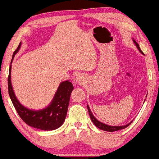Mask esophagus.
Listing matches in <instances>:
<instances>
[{"label":"esophagus","mask_w":159,"mask_h":159,"mask_svg":"<svg viewBox=\"0 0 159 159\" xmlns=\"http://www.w3.org/2000/svg\"><path fill=\"white\" fill-rule=\"evenodd\" d=\"M75 81L79 82V83H82L83 82V79L81 76V75L77 74L76 76H75Z\"/></svg>","instance_id":"34e87169"}]
</instances>
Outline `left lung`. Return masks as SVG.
Returning <instances> with one entry per match:
<instances>
[{"label":"left lung","instance_id":"8db88e82","mask_svg":"<svg viewBox=\"0 0 159 159\" xmlns=\"http://www.w3.org/2000/svg\"><path fill=\"white\" fill-rule=\"evenodd\" d=\"M133 42L135 44L136 48L139 50V52H140L141 54L144 55L142 51L140 49V47H139V44L136 43V41L133 39ZM146 97H147V95H146ZM87 109H88V112H89V116H90V119H91V120L93 122L95 126H97V128H99V129H101V130H103V131H109V132H111V131H118V130H121V129H124L129 126L130 124H131V122L133 121H131V122H129V124H126V125H123V126H110V125H107L106 124H104L102 123V122L99 121V120H97V119L95 118L94 116L92 114L91 110H90V108L87 105Z\"/></svg>","mask_w":159,"mask_h":159}]
</instances>
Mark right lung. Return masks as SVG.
<instances>
[{
	"label": "right lung",
	"mask_w": 159,
	"mask_h": 159,
	"mask_svg": "<svg viewBox=\"0 0 159 159\" xmlns=\"http://www.w3.org/2000/svg\"><path fill=\"white\" fill-rule=\"evenodd\" d=\"M21 44L20 43L17 50L14 52L10 66L8 79L10 98L18 115L28 125L43 131L55 130L62 126L65 120L70 95L74 87L70 80L61 82L50 104L44 109L33 110L24 107L17 99L11 84V64L15 55L20 50Z\"/></svg>",
	"instance_id": "right-lung-1"
}]
</instances>
